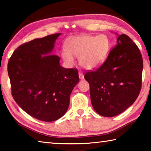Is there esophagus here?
<instances>
[{
	"instance_id": "obj_1",
	"label": "esophagus",
	"mask_w": 151,
	"mask_h": 151,
	"mask_svg": "<svg viewBox=\"0 0 151 151\" xmlns=\"http://www.w3.org/2000/svg\"><path fill=\"white\" fill-rule=\"evenodd\" d=\"M78 76H79V78H80L81 80H83L84 75H83V74L82 73L81 71H79V72H78Z\"/></svg>"
}]
</instances>
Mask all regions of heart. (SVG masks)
I'll return each mask as SVG.
<instances>
[{
    "instance_id": "obj_1",
    "label": "heart",
    "mask_w": 151,
    "mask_h": 151,
    "mask_svg": "<svg viewBox=\"0 0 151 151\" xmlns=\"http://www.w3.org/2000/svg\"><path fill=\"white\" fill-rule=\"evenodd\" d=\"M66 50L61 55L68 64L79 57V64L86 69H94L105 61L111 48V40L106 35H83L73 37L66 44Z\"/></svg>"
}]
</instances>
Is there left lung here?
Instances as JSON below:
<instances>
[{
	"mask_svg": "<svg viewBox=\"0 0 151 151\" xmlns=\"http://www.w3.org/2000/svg\"><path fill=\"white\" fill-rule=\"evenodd\" d=\"M142 68V57L137 45L127 35H119L116 46L103 65L85 75L94 111L112 117L131 106L141 89Z\"/></svg>",
	"mask_w": 151,
	"mask_h": 151,
	"instance_id": "8db88e82",
	"label": "left lung"
}]
</instances>
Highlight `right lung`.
<instances>
[{"instance_id":"right-lung-1","label":"right lung","mask_w":151,"mask_h":151,"mask_svg":"<svg viewBox=\"0 0 151 151\" xmlns=\"http://www.w3.org/2000/svg\"><path fill=\"white\" fill-rule=\"evenodd\" d=\"M60 35L24 43L8 63L14 100L27 114L42 121H54L66 113L71 92L79 81L77 69L63 68L60 57L52 54Z\"/></svg>"}]
</instances>
